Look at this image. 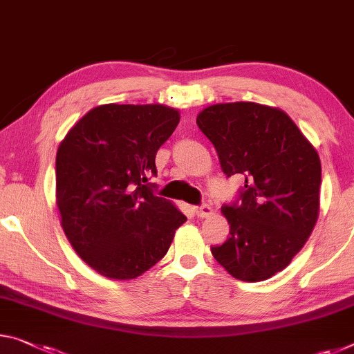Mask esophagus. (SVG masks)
<instances>
[{"instance_id": "1", "label": "esophagus", "mask_w": 354, "mask_h": 354, "mask_svg": "<svg viewBox=\"0 0 354 354\" xmlns=\"http://www.w3.org/2000/svg\"><path fill=\"white\" fill-rule=\"evenodd\" d=\"M194 212L195 216L200 217V218H205V217H209L212 216V207L209 205H201V206H195L194 207Z\"/></svg>"}]
</instances>
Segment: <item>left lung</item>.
<instances>
[{
	"instance_id": "left-lung-1",
	"label": "left lung",
	"mask_w": 354,
	"mask_h": 354,
	"mask_svg": "<svg viewBox=\"0 0 354 354\" xmlns=\"http://www.w3.org/2000/svg\"><path fill=\"white\" fill-rule=\"evenodd\" d=\"M227 176L243 175L239 201L222 206L230 236L211 248L234 279L261 282L304 248L319 212L322 164L283 110L255 102L214 104L197 116Z\"/></svg>"
}]
</instances>
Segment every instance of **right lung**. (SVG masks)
<instances>
[{"label": "right lung", "instance_id": "right-lung-1", "mask_svg": "<svg viewBox=\"0 0 354 354\" xmlns=\"http://www.w3.org/2000/svg\"><path fill=\"white\" fill-rule=\"evenodd\" d=\"M179 111L162 104H105L82 116L56 153L61 227L88 266L115 280L153 268L187 221L156 197L148 178Z\"/></svg>", "mask_w": 354, "mask_h": 354}]
</instances>
